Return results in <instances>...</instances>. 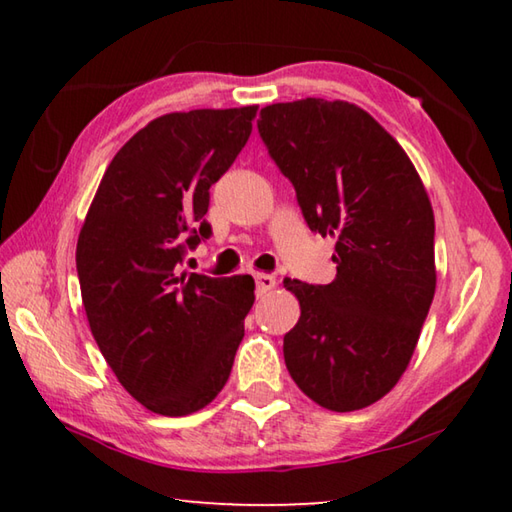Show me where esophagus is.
<instances>
[{
	"label": "esophagus",
	"instance_id": "1",
	"mask_svg": "<svg viewBox=\"0 0 512 512\" xmlns=\"http://www.w3.org/2000/svg\"><path fill=\"white\" fill-rule=\"evenodd\" d=\"M255 284H257V296H264V293L275 287V277L268 273H255Z\"/></svg>",
	"mask_w": 512,
	"mask_h": 512
}]
</instances>
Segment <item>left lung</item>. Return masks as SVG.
Returning <instances> with one entry per match:
<instances>
[{"mask_svg": "<svg viewBox=\"0 0 512 512\" xmlns=\"http://www.w3.org/2000/svg\"><path fill=\"white\" fill-rule=\"evenodd\" d=\"M257 128L309 228L336 239L334 282L284 280L300 302L284 363L323 409H366L404 375L436 293L427 189L395 137L354 103H273Z\"/></svg>", "mask_w": 512, "mask_h": 512, "instance_id": "8db88e82", "label": "left lung"}]
</instances>
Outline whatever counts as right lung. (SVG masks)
I'll return each mask as SVG.
<instances>
[{
  "mask_svg": "<svg viewBox=\"0 0 512 512\" xmlns=\"http://www.w3.org/2000/svg\"><path fill=\"white\" fill-rule=\"evenodd\" d=\"M257 106L169 112L117 151L76 244L85 316L119 384L153 413L201 411L230 377L250 275L180 273L210 237V187L244 149Z\"/></svg>",
  "mask_w": 512,
  "mask_h": 512,
  "instance_id": "1",
  "label": "right lung"
}]
</instances>
